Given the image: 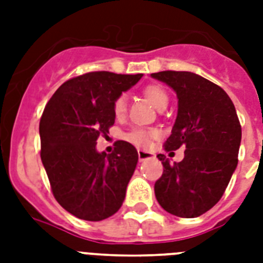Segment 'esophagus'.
I'll use <instances>...</instances> for the list:
<instances>
[{
    "label": "esophagus",
    "mask_w": 263,
    "mask_h": 263,
    "mask_svg": "<svg viewBox=\"0 0 263 263\" xmlns=\"http://www.w3.org/2000/svg\"><path fill=\"white\" fill-rule=\"evenodd\" d=\"M138 157H139V162H143V161L152 158V153L146 152V150H138Z\"/></svg>",
    "instance_id": "obj_1"
}]
</instances>
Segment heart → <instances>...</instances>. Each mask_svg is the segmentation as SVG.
<instances>
[{
	"label": "heart",
	"instance_id": "obj_1",
	"mask_svg": "<svg viewBox=\"0 0 263 263\" xmlns=\"http://www.w3.org/2000/svg\"><path fill=\"white\" fill-rule=\"evenodd\" d=\"M144 95L157 109H160L162 105H168V94L158 84L147 86V87L144 88ZM125 110H127V97L125 95H120L113 102V113H115L116 117H121V116L125 115ZM157 135H158V132L156 129L135 128V129H132L128 134H125V139L129 143L138 146V147H147L150 142L154 138H157Z\"/></svg>",
	"mask_w": 263,
	"mask_h": 263
}]
</instances>
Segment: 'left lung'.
Listing matches in <instances>:
<instances>
[{"label":"left lung","instance_id":"1","mask_svg":"<svg viewBox=\"0 0 263 263\" xmlns=\"http://www.w3.org/2000/svg\"><path fill=\"white\" fill-rule=\"evenodd\" d=\"M175 90L177 117L165 150L185 146L181 162L158 154L164 172L156 181L158 203L173 216L194 218L214 206L237 166L241 127L235 105L220 86L192 72L152 73Z\"/></svg>","mask_w":263,"mask_h":263}]
</instances>
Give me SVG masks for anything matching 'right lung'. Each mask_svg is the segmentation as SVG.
Instances as JSON below:
<instances>
[{
	"label": "right lung",
	"instance_id": "add662e5",
	"mask_svg": "<svg viewBox=\"0 0 263 263\" xmlns=\"http://www.w3.org/2000/svg\"><path fill=\"white\" fill-rule=\"evenodd\" d=\"M142 76L88 72L61 84L45 106L41 160L55 200L80 220H105L123 204L138 152L125 140H117L111 154L95 144L115 124V99Z\"/></svg>",
	"mask_w": 263,
	"mask_h": 263
}]
</instances>
